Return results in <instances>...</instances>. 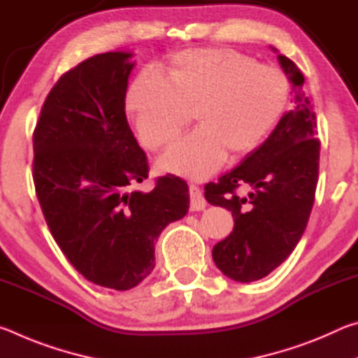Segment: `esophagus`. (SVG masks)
<instances>
[{"label": "esophagus", "instance_id": "esophagus-1", "mask_svg": "<svg viewBox=\"0 0 358 358\" xmlns=\"http://www.w3.org/2000/svg\"><path fill=\"white\" fill-rule=\"evenodd\" d=\"M189 197H191V210L192 211H201L207 207V201H205L201 187L196 185L189 186Z\"/></svg>", "mask_w": 358, "mask_h": 358}]
</instances>
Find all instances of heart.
Wrapping results in <instances>:
<instances>
[{
  "label": "heart",
  "mask_w": 358,
  "mask_h": 358,
  "mask_svg": "<svg viewBox=\"0 0 358 358\" xmlns=\"http://www.w3.org/2000/svg\"><path fill=\"white\" fill-rule=\"evenodd\" d=\"M290 83L281 69L230 48H194L173 55L166 78L143 71L129 85L126 108L142 143H171L196 112L199 128L169 148L159 169L202 180L226 161L256 150L282 117Z\"/></svg>",
  "instance_id": "1"
}]
</instances>
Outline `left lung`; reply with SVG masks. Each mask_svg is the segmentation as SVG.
<instances>
[{"instance_id": "obj_1", "label": "left lung", "mask_w": 358, "mask_h": 358, "mask_svg": "<svg viewBox=\"0 0 358 358\" xmlns=\"http://www.w3.org/2000/svg\"><path fill=\"white\" fill-rule=\"evenodd\" d=\"M278 62L292 85V108L240 166L205 186L208 203L232 211L234 230L215 245L213 260L238 282L262 280L289 257L305 232L317 186L320 143L305 77L287 57L278 55ZM240 185L246 194L236 192Z\"/></svg>"}]
</instances>
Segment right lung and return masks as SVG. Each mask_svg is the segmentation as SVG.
<instances>
[{
  "label": "right lung",
  "mask_w": 358,
  "mask_h": 358,
  "mask_svg": "<svg viewBox=\"0 0 358 358\" xmlns=\"http://www.w3.org/2000/svg\"><path fill=\"white\" fill-rule=\"evenodd\" d=\"M131 52L85 59L57 82L33 136V180L53 238L98 286L128 290L155 268V241L189 208L178 177L131 189L148 162L124 112Z\"/></svg>",
  "instance_id": "right-lung-1"
}]
</instances>
